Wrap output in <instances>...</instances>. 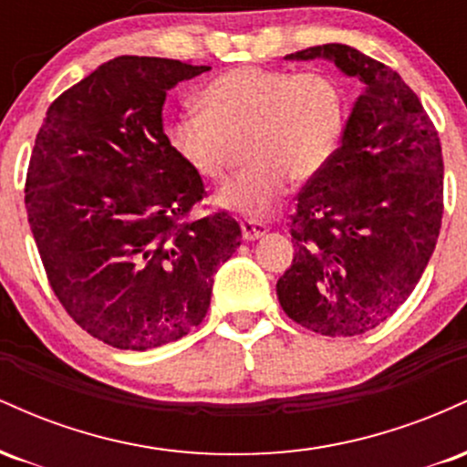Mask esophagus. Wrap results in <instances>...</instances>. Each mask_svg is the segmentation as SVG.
Here are the masks:
<instances>
[{"label":"esophagus","instance_id":"obj_1","mask_svg":"<svg viewBox=\"0 0 467 467\" xmlns=\"http://www.w3.org/2000/svg\"><path fill=\"white\" fill-rule=\"evenodd\" d=\"M265 233H267V226L261 222H252V219H248V222L241 223V234H244V241H254V239L264 237Z\"/></svg>","mask_w":467,"mask_h":467}]
</instances>
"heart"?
Segmentation results:
<instances>
[{
  "mask_svg": "<svg viewBox=\"0 0 467 467\" xmlns=\"http://www.w3.org/2000/svg\"><path fill=\"white\" fill-rule=\"evenodd\" d=\"M202 114H180L166 136L197 178H223L230 147L244 140L248 171L219 191L217 206L261 217L287 192L289 178H318L340 149L347 100L325 72L234 67L203 85Z\"/></svg>",
  "mask_w": 467,
  "mask_h": 467,
  "instance_id": "b5f03b06",
  "label": "heart"
}]
</instances>
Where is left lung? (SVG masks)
<instances>
[{
  "mask_svg": "<svg viewBox=\"0 0 467 467\" xmlns=\"http://www.w3.org/2000/svg\"><path fill=\"white\" fill-rule=\"evenodd\" d=\"M287 61L325 58L364 92L336 158L309 180L292 215L294 261L276 294L294 323L323 336H360L404 305L431 261L443 215L435 125L398 72L345 44Z\"/></svg>",
  "mask_w": 467,
  "mask_h": 467,
  "instance_id": "left-lung-1",
  "label": "left lung"
}]
</instances>
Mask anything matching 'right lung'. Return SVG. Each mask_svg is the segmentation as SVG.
I'll return each instance as SVG.
<instances>
[{"label": "right lung", "instance_id": "right-lung-1", "mask_svg": "<svg viewBox=\"0 0 467 467\" xmlns=\"http://www.w3.org/2000/svg\"><path fill=\"white\" fill-rule=\"evenodd\" d=\"M208 69L116 57L58 96L36 133L26 211L47 281L74 323L116 349L189 334L239 248L228 213L184 219L203 182L164 133L166 92Z\"/></svg>", "mask_w": 467, "mask_h": 467}]
</instances>
